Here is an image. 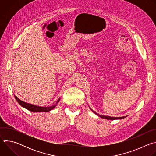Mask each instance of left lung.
Returning <instances> with one entry per match:
<instances>
[{"mask_svg":"<svg viewBox=\"0 0 156 156\" xmlns=\"http://www.w3.org/2000/svg\"><path fill=\"white\" fill-rule=\"evenodd\" d=\"M94 112V111H93ZM97 115L99 116L101 118H103V119H107V120H115V119H124L126 117H108V116H105V115H99L97 113H96L95 112H94Z\"/></svg>","mask_w":156,"mask_h":156,"instance_id":"left-lung-1","label":"left lung"}]
</instances>
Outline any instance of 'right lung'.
<instances>
[{"label": "right lung", "mask_w": 156, "mask_h": 156, "mask_svg": "<svg viewBox=\"0 0 156 156\" xmlns=\"http://www.w3.org/2000/svg\"><path fill=\"white\" fill-rule=\"evenodd\" d=\"M15 98L16 99V100L17 101V102L22 106L25 107V108L28 109V110L31 111V112H49V111L51 110L52 109H53L57 105V104L59 102L60 99H58V100L57 101V103L55 105L51 106V107H40V106H37V105H34L31 104H28L27 102H25L23 101H22L21 100H20L17 97H16L15 96Z\"/></svg>", "instance_id": "add662e5"}]
</instances>
